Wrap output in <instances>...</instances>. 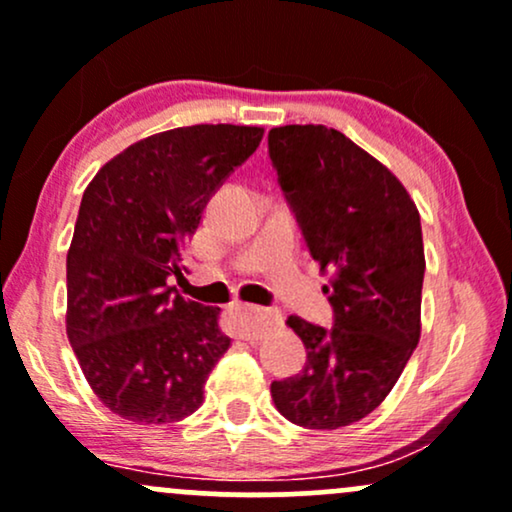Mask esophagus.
Here are the masks:
<instances>
[{
  "mask_svg": "<svg viewBox=\"0 0 512 512\" xmlns=\"http://www.w3.org/2000/svg\"><path fill=\"white\" fill-rule=\"evenodd\" d=\"M281 322V315L276 310L255 308V305H238L236 310V334L240 339H260L264 332L272 330Z\"/></svg>",
  "mask_w": 512,
  "mask_h": 512,
  "instance_id": "obj_1",
  "label": "esophagus"
}]
</instances>
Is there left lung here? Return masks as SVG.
<instances>
[{
	"instance_id": "8db88e82",
	"label": "left lung",
	"mask_w": 512,
	"mask_h": 512,
	"mask_svg": "<svg viewBox=\"0 0 512 512\" xmlns=\"http://www.w3.org/2000/svg\"><path fill=\"white\" fill-rule=\"evenodd\" d=\"M279 173L334 308L325 330L291 315L308 361L274 380V407L291 424L334 431L383 404L421 337L424 238L407 187L337 129L286 125L269 132Z\"/></svg>"
}]
</instances>
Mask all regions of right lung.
<instances>
[{"label": "right lung", "mask_w": 512, "mask_h": 512, "mask_svg": "<svg viewBox=\"0 0 512 512\" xmlns=\"http://www.w3.org/2000/svg\"><path fill=\"white\" fill-rule=\"evenodd\" d=\"M262 127L192 125L139 139L88 182L67 252V337L113 414L173 424L204 402L226 354L221 308L182 298L180 248Z\"/></svg>", "instance_id": "right-lung-1"}]
</instances>
